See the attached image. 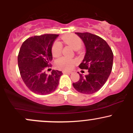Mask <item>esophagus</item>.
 <instances>
[{"label": "esophagus", "instance_id": "obj_1", "mask_svg": "<svg viewBox=\"0 0 133 133\" xmlns=\"http://www.w3.org/2000/svg\"><path fill=\"white\" fill-rule=\"evenodd\" d=\"M62 72H63V73H66V74H72V71H62Z\"/></svg>", "mask_w": 133, "mask_h": 133}]
</instances>
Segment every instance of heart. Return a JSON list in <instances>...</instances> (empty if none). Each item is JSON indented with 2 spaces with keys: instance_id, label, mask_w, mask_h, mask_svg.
Masks as SVG:
<instances>
[{
  "instance_id": "b5f03b06",
  "label": "heart",
  "mask_w": 133,
  "mask_h": 133,
  "mask_svg": "<svg viewBox=\"0 0 133 133\" xmlns=\"http://www.w3.org/2000/svg\"><path fill=\"white\" fill-rule=\"evenodd\" d=\"M61 40L65 44L69 45L74 50H78L82 45V41L80 37L74 34H68L61 37ZM62 51V45L59 41H56L52 44L51 49L52 54L54 57L60 56ZM77 63V60L64 56L57 58L55 61V65L57 68L62 70H69Z\"/></svg>"
}]
</instances>
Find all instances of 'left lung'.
Here are the masks:
<instances>
[{
  "label": "left lung",
  "mask_w": 133,
  "mask_h": 133,
  "mask_svg": "<svg viewBox=\"0 0 133 133\" xmlns=\"http://www.w3.org/2000/svg\"><path fill=\"white\" fill-rule=\"evenodd\" d=\"M76 34L81 38L86 49V55L79 67L81 69H88L89 74L84 77L79 74V80L72 85L79 92L93 94L104 86L110 75L113 53L106 41L99 36L89 32Z\"/></svg>",
  "instance_id": "left-lung-1"
}]
</instances>
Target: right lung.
I'll return each instance as SVG.
<instances>
[{
	"instance_id": "obj_1",
	"label": "right lung",
	"mask_w": 133,
	"mask_h": 133,
	"mask_svg": "<svg viewBox=\"0 0 133 133\" xmlns=\"http://www.w3.org/2000/svg\"><path fill=\"white\" fill-rule=\"evenodd\" d=\"M58 34H46L29 37L23 42L18 54V65L21 76L32 92L45 95L54 92L59 84L62 72L52 70L45 73L51 66V49Z\"/></svg>"
}]
</instances>
